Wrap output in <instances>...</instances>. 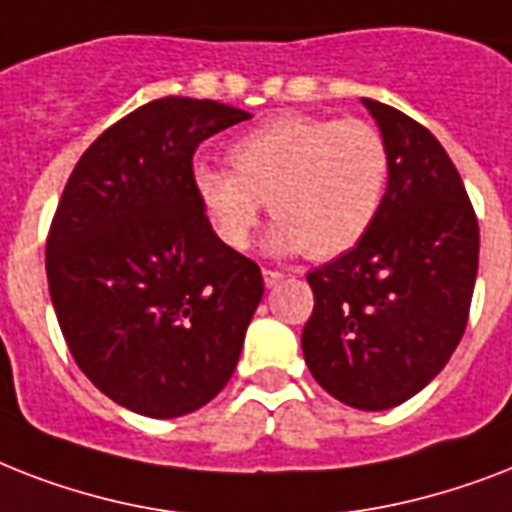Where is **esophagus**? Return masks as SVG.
<instances>
[{"instance_id": "esophagus-1", "label": "esophagus", "mask_w": 512, "mask_h": 512, "mask_svg": "<svg viewBox=\"0 0 512 512\" xmlns=\"http://www.w3.org/2000/svg\"><path fill=\"white\" fill-rule=\"evenodd\" d=\"M263 279H265V287H279L281 281L287 279V273L273 271V268H265V271H263Z\"/></svg>"}]
</instances>
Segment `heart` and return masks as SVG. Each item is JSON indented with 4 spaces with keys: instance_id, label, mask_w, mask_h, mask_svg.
Here are the masks:
<instances>
[{
    "instance_id": "obj_1",
    "label": "heart",
    "mask_w": 512,
    "mask_h": 512,
    "mask_svg": "<svg viewBox=\"0 0 512 512\" xmlns=\"http://www.w3.org/2000/svg\"><path fill=\"white\" fill-rule=\"evenodd\" d=\"M233 170L196 164L193 191L212 231L244 249L265 212L273 247L327 260L364 239L390 180L388 140L364 119L284 114L228 146Z\"/></svg>"
}]
</instances>
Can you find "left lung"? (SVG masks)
<instances>
[{
  "label": "left lung",
  "instance_id": "1",
  "mask_svg": "<svg viewBox=\"0 0 512 512\" xmlns=\"http://www.w3.org/2000/svg\"><path fill=\"white\" fill-rule=\"evenodd\" d=\"M390 148V180L356 247L308 273L305 364L342 404L380 412L420 393L468 327L478 217L428 127L364 98Z\"/></svg>",
  "mask_w": 512,
  "mask_h": 512
}]
</instances>
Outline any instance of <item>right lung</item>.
Instances as JSON below:
<instances>
[{
	"instance_id": "1",
	"label": "right lung",
	"mask_w": 512,
	"mask_h": 512,
	"mask_svg": "<svg viewBox=\"0 0 512 512\" xmlns=\"http://www.w3.org/2000/svg\"><path fill=\"white\" fill-rule=\"evenodd\" d=\"M247 119L215 100H151L111 124L63 188L44 260L55 316L79 369L132 412H196L236 369L263 273L212 231L193 154Z\"/></svg>"
}]
</instances>
